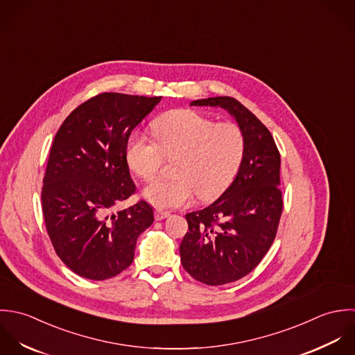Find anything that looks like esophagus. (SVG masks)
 Returning a JSON list of instances; mask_svg holds the SVG:
<instances>
[{
  "label": "esophagus",
  "mask_w": 355,
  "mask_h": 355,
  "mask_svg": "<svg viewBox=\"0 0 355 355\" xmlns=\"http://www.w3.org/2000/svg\"><path fill=\"white\" fill-rule=\"evenodd\" d=\"M168 215H170V213H167V211H160V210H157V211H155V219H156V220H162V219L167 218Z\"/></svg>",
  "instance_id": "1"
}]
</instances>
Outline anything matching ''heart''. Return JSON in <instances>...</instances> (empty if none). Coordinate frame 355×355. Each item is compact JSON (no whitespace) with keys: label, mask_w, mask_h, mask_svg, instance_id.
<instances>
[{"label":"heart","mask_w":355,"mask_h":355,"mask_svg":"<svg viewBox=\"0 0 355 355\" xmlns=\"http://www.w3.org/2000/svg\"><path fill=\"white\" fill-rule=\"evenodd\" d=\"M155 143L141 133L126 142V163L133 174L150 181L163 159H174L171 180H156L144 189L157 209H175L220 196L236 178L245 150L241 128L234 122H214L193 110H177L152 123Z\"/></svg>","instance_id":"heart-1"}]
</instances>
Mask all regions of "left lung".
<instances>
[{
  "label": "left lung",
  "mask_w": 355,
  "mask_h": 355,
  "mask_svg": "<svg viewBox=\"0 0 355 355\" xmlns=\"http://www.w3.org/2000/svg\"><path fill=\"white\" fill-rule=\"evenodd\" d=\"M191 105L226 110L245 139L236 178L213 205L185 215L188 232L180 245L181 263L195 280L223 285L251 273L275 241L283 213L282 159L268 128L236 98L209 97Z\"/></svg>",
  "instance_id": "obj_1"
}]
</instances>
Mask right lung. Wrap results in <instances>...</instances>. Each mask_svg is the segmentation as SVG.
Instances as JSON below:
<instances>
[{
  "mask_svg": "<svg viewBox=\"0 0 355 355\" xmlns=\"http://www.w3.org/2000/svg\"><path fill=\"white\" fill-rule=\"evenodd\" d=\"M162 97L101 93L66 118L51 148L42 187V213L59 258L80 277L107 280L128 269L139 236L153 222L136 192L125 149L133 129Z\"/></svg>",
  "mask_w": 355,
  "mask_h": 355,
  "instance_id": "obj_1",
  "label": "right lung"
}]
</instances>
